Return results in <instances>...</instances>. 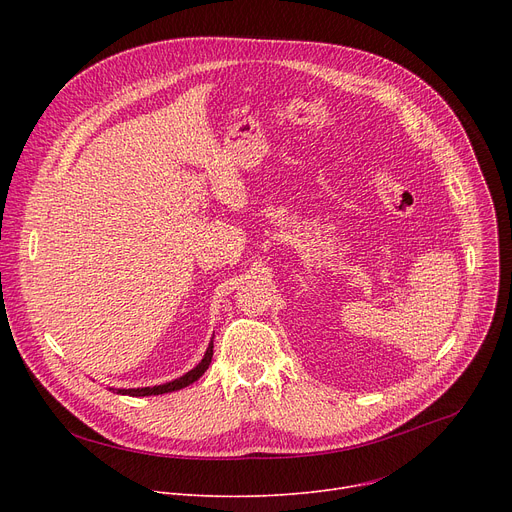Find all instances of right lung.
Listing matches in <instances>:
<instances>
[{
	"instance_id": "add662e5",
	"label": "right lung",
	"mask_w": 512,
	"mask_h": 512,
	"mask_svg": "<svg viewBox=\"0 0 512 512\" xmlns=\"http://www.w3.org/2000/svg\"><path fill=\"white\" fill-rule=\"evenodd\" d=\"M211 357H213V340L209 342V346H207V351H205V357L201 359V363L195 367V369H191L188 373H184L182 378H178V380H174V382H168V384H161V386H153V388H130V390H114V392H118V394H130V396H151V394H166V392H174V390H180V388H186V386H191L193 382H197L201 375L207 371V367H209V363H211Z\"/></svg>"
}]
</instances>
